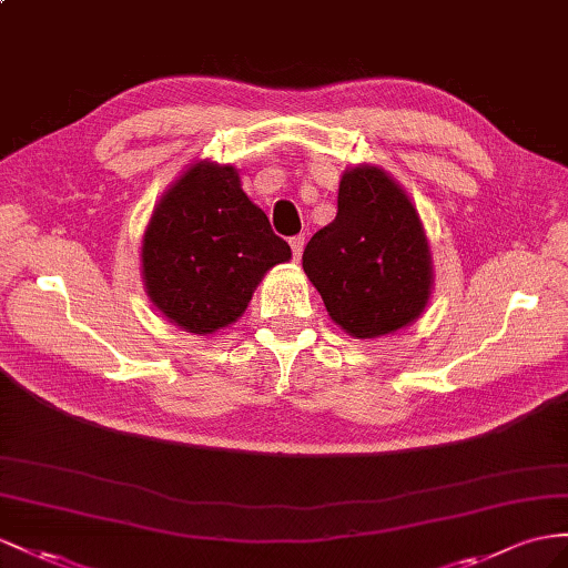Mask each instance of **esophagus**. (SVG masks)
Returning a JSON list of instances; mask_svg holds the SVG:
<instances>
[{
  "label": "esophagus",
  "instance_id": "34e87169",
  "mask_svg": "<svg viewBox=\"0 0 568 568\" xmlns=\"http://www.w3.org/2000/svg\"><path fill=\"white\" fill-rule=\"evenodd\" d=\"M290 250H293V256H295V258H300V256H302V250H304V237H302V235L290 237Z\"/></svg>",
  "mask_w": 568,
  "mask_h": 568
}]
</instances>
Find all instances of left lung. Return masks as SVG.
<instances>
[{
  "label": "left lung",
  "instance_id": "left-lung-1",
  "mask_svg": "<svg viewBox=\"0 0 568 568\" xmlns=\"http://www.w3.org/2000/svg\"><path fill=\"white\" fill-rule=\"evenodd\" d=\"M302 266L328 316L353 338H382L413 324L434 283L417 209L374 165L343 172L336 221L304 246Z\"/></svg>",
  "mask_w": 568,
  "mask_h": 568
}]
</instances>
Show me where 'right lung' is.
<instances>
[{"label":"right lung","mask_w":568,"mask_h":568,"mask_svg":"<svg viewBox=\"0 0 568 568\" xmlns=\"http://www.w3.org/2000/svg\"><path fill=\"white\" fill-rule=\"evenodd\" d=\"M293 256L232 165L199 160L174 182L143 232V285L160 314L186 333L235 324L256 285Z\"/></svg>","instance_id":"obj_1"}]
</instances>
